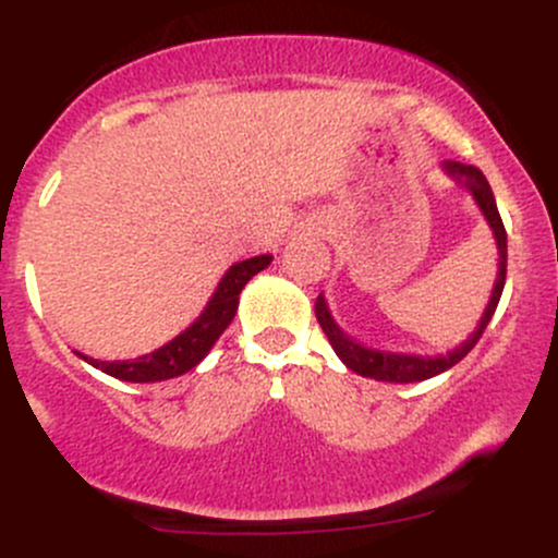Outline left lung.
Returning <instances> with one entry per match:
<instances>
[{"mask_svg": "<svg viewBox=\"0 0 558 558\" xmlns=\"http://www.w3.org/2000/svg\"><path fill=\"white\" fill-rule=\"evenodd\" d=\"M442 170H446L448 178H453L456 183H461L466 191H470L472 199L477 202L481 213L486 216L488 227H492L494 240H497L499 272H497V283H494V291H492V300H488L481 324L475 326V331H472L461 345H456L453 351L446 353V356H413V353L378 351V348H367L362 345V342L351 340V337L335 324V318H331L324 294H318V300H315V318H318L320 329H324V335L329 337L331 348H335V353L340 356V362L345 364L348 369H353L356 375H362V378L386 380V384H418V380L435 378V375L446 373V369H451L453 364H459L461 359L477 345V340L483 337L488 320H492V315L499 305V296H502V289H505V272H508V234H505V223L502 218H499L492 185H488L486 174L472 165H461V161H442Z\"/></svg>", "mask_w": 558, "mask_h": 558, "instance_id": "8db88e82", "label": "left lung"}]
</instances>
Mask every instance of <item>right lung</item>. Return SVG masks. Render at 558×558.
Segmentation results:
<instances>
[{
    "label": "right lung",
    "instance_id": "1",
    "mask_svg": "<svg viewBox=\"0 0 558 558\" xmlns=\"http://www.w3.org/2000/svg\"><path fill=\"white\" fill-rule=\"evenodd\" d=\"M269 262H272V256L264 253V256H253L245 258V262L232 264L199 318L189 329L180 331L174 340L161 345L159 351L145 353L140 359H126V362H99V359L83 356V353H77V356L86 359L92 367L102 369V373L118 380H129V384H156V380L178 378V375L194 369L210 353V348L216 345V340L223 335V329L232 324L234 313H238L240 291L245 289V283L253 275L269 267Z\"/></svg>",
    "mask_w": 558,
    "mask_h": 558
}]
</instances>
